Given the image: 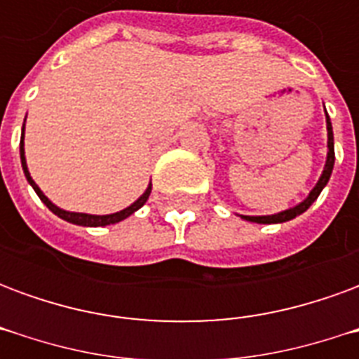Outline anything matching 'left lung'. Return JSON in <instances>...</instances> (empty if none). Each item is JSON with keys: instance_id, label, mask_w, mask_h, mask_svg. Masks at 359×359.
<instances>
[{"instance_id": "8db88e82", "label": "left lung", "mask_w": 359, "mask_h": 359, "mask_svg": "<svg viewBox=\"0 0 359 359\" xmlns=\"http://www.w3.org/2000/svg\"><path fill=\"white\" fill-rule=\"evenodd\" d=\"M325 117H327V161H325L321 177H319V180H317L316 187L311 188V192L308 194V198H306V200H302L298 205L288 208V210L285 211H278V213H275V215H241L242 219H246V221H250V223H259V225L285 223V221H290V219L302 215V213L308 210L309 205L319 198L321 190L327 187V182H329V179H331L332 167H334V138H332V125H331V118H329V115H327V111H325Z\"/></svg>"}]
</instances>
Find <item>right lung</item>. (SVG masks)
Segmentation results:
<instances>
[{
    "label": "right lung",
    "instance_id": "add662e5",
    "mask_svg": "<svg viewBox=\"0 0 359 359\" xmlns=\"http://www.w3.org/2000/svg\"><path fill=\"white\" fill-rule=\"evenodd\" d=\"M27 121V118H25ZM20 165H22V171H25V177H27L28 184L34 188V192L38 194V198L46 203V208L51 211V213H55L57 217L65 219L69 223H73V225H81V226H105V225H115L118 221H123V219L130 217L134 211H138L144 205V203L148 202L149 192H151V184H148L146 188V192L136 200L134 203H130L128 208L125 210L117 211V213H109V215H90V213H76V211H65L57 208L55 203L51 202L48 196L43 194L40 187L36 184L32 177H30V172H28V165H27V157H25V125H22V136H20Z\"/></svg>",
    "mask_w": 359,
    "mask_h": 359
}]
</instances>
